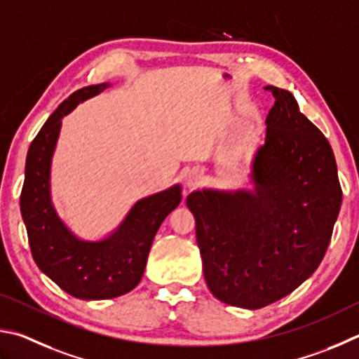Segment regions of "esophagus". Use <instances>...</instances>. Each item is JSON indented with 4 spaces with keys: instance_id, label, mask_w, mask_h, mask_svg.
<instances>
[{
    "instance_id": "1",
    "label": "esophagus",
    "mask_w": 359,
    "mask_h": 359,
    "mask_svg": "<svg viewBox=\"0 0 359 359\" xmlns=\"http://www.w3.org/2000/svg\"><path fill=\"white\" fill-rule=\"evenodd\" d=\"M202 178H203V170L202 168H192L191 172L186 175V186L187 187H196Z\"/></svg>"
}]
</instances>
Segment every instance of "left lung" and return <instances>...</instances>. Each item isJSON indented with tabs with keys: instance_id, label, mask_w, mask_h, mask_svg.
Returning <instances> with one entry per match:
<instances>
[{
	"instance_id": "left-lung-1",
	"label": "left lung",
	"mask_w": 359,
	"mask_h": 359,
	"mask_svg": "<svg viewBox=\"0 0 359 359\" xmlns=\"http://www.w3.org/2000/svg\"><path fill=\"white\" fill-rule=\"evenodd\" d=\"M274 105L252 161L254 189L194 191L206 285L225 304L260 309L313 274L331 241L342 189L328 140L293 94L266 86Z\"/></svg>"
}]
</instances>
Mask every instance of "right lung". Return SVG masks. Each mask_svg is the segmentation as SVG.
Instances as JSON below:
<instances>
[{
	"instance_id": "add662e5",
	"label": "right lung",
	"mask_w": 359,
	"mask_h": 359,
	"mask_svg": "<svg viewBox=\"0 0 359 359\" xmlns=\"http://www.w3.org/2000/svg\"><path fill=\"white\" fill-rule=\"evenodd\" d=\"M109 86H85L62 100L31 142L25 165L20 211L31 254L43 274L79 299H110L135 288L157 230L181 202L180 184L138 200L118 229L99 241L80 240L56 215L50 197V168L61 119Z\"/></svg>"
}]
</instances>
